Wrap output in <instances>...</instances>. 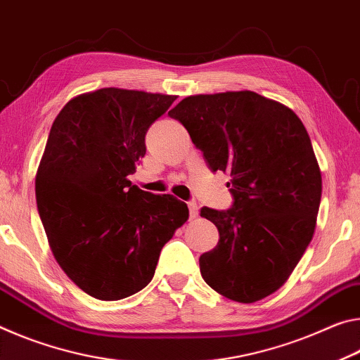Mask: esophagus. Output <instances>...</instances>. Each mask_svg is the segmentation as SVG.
Here are the masks:
<instances>
[{
  "label": "esophagus",
  "mask_w": 360,
  "mask_h": 360,
  "mask_svg": "<svg viewBox=\"0 0 360 360\" xmlns=\"http://www.w3.org/2000/svg\"><path fill=\"white\" fill-rule=\"evenodd\" d=\"M188 209H190V217H191V219H196L198 214H199L198 202L196 201H190V202H188Z\"/></svg>",
  "instance_id": "esophagus-1"
}]
</instances>
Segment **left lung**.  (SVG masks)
I'll list each match as a JSON object with an SVG mask.
<instances>
[{
  "mask_svg": "<svg viewBox=\"0 0 360 360\" xmlns=\"http://www.w3.org/2000/svg\"><path fill=\"white\" fill-rule=\"evenodd\" d=\"M169 115L212 172L231 176L233 207L201 209L220 234L199 258L204 281L233 302L263 300L290 278L319 212L321 169L302 120L252 91L190 96Z\"/></svg>",
  "mask_w": 360,
  "mask_h": 360,
  "instance_id": "1",
  "label": "left lung"
}]
</instances>
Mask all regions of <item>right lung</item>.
I'll return each mask as SVG.
<instances>
[{
  "label": "right lung",
  "instance_id": "1",
  "mask_svg": "<svg viewBox=\"0 0 360 360\" xmlns=\"http://www.w3.org/2000/svg\"><path fill=\"white\" fill-rule=\"evenodd\" d=\"M175 98L105 87L73 97L51 127L34 180L39 219L65 274L102 302L148 285L190 215L185 202L127 179L146 153V131Z\"/></svg>",
  "mask_w": 360,
  "mask_h": 360
}]
</instances>
